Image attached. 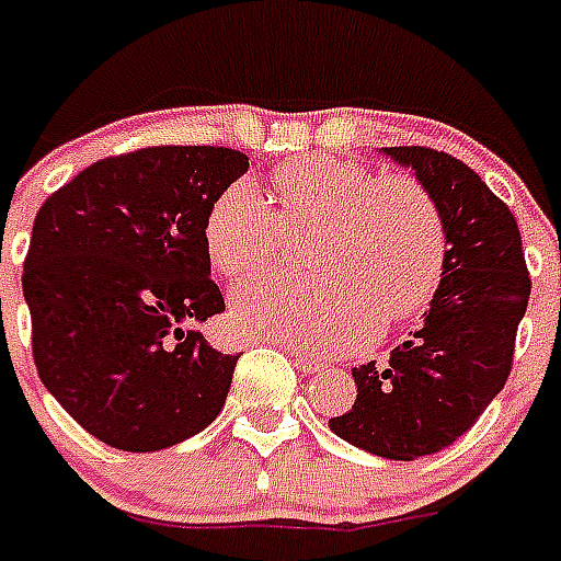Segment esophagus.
I'll list each match as a JSON object with an SVG mask.
<instances>
[{
    "instance_id": "obj_1",
    "label": "esophagus",
    "mask_w": 561,
    "mask_h": 561,
    "mask_svg": "<svg viewBox=\"0 0 561 561\" xmlns=\"http://www.w3.org/2000/svg\"><path fill=\"white\" fill-rule=\"evenodd\" d=\"M289 356H293L295 367H298V370H304V374H316V370H321V367H324V362L316 356H304V353H298V351H289Z\"/></svg>"
}]
</instances>
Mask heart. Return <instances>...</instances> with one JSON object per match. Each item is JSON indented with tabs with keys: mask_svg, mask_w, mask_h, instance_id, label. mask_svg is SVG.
Returning <instances> with one entry per match:
<instances>
[{
	"mask_svg": "<svg viewBox=\"0 0 561 561\" xmlns=\"http://www.w3.org/2000/svg\"><path fill=\"white\" fill-rule=\"evenodd\" d=\"M280 210L252 182H234L205 219L210 263L231 280L280 260L286 228L321 222L312 266L321 275H277L240 289L237 330L298 351L339 353L376 327L414 318L440 286L446 222L416 179L376 176L356 161L309 156L275 173Z\"/></svg>",
	"mask_w": 561,
	"mask_h": 561,
	"instance_id": "b5f03b06",
	"label": "heart"
}]
</instances>
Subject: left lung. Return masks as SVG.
I'll use <instances>...</instances> for the list:
<instances>
[{
	"label": "left lung",
	"mask_w": 561,
	"mask_h": 561,
	"mask_svg": "<svg viewBox=\"0 0 561 561\" xmlns=\"http://www.w3.org/2000/svg\"><path fill=\"white\" fill-rule=\"evenodd\" d=\"M414 170L446 222V268L423 324L385 365L353 367L356 402L333 416L342 440L376 458L446 449L495 400L513 367L530 275L513 210L472 168L432 147H385Z\"/></svg>",
	"instance_id": "1"
}]
</instances>
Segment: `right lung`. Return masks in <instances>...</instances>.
Returning a JSON list of instances; mask_svg holds the SVG:
<instances>
[{
    "instance_id": "1",
    "label": "right lung",
    "mask_w": 561,
    "mask_h": 561,
    "mask_svg": "<svg viewBox=\"0 0 561 561\" xmlns=\"http://www.w3.org/2000/svg\"><path fill=\"white\" fill-rule=\"evenodd\" d=\"M245 170L231 147H145L80 170L37 210L22 272L34 365L112 449L176 446L226 405L240 356L194 324L226 309L205 219Z\"/></svg>"
}]
</instances>
